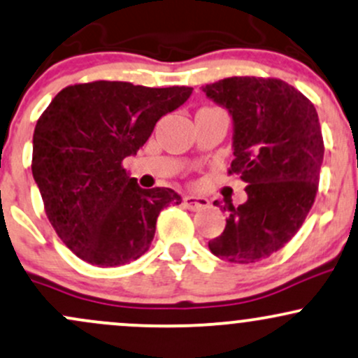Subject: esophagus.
I'll list each match as a JSON object with an SVG mask.
<instances>
[{"label": "esophagus", "instance_id": "34e87169", "mask_svg": "<svg viewBox=\"0 0 358 358\" xmlns=\"http://www.w3.org/2000/svg\"><path fill=\"white\" fill-rule=\"evenodd\" d=\"M183 206L190 210H200L209 207V199L202 197V195H185L183 197Z\"/></svg>", "mask_w": 358, "mask_h": 358}]
</instances>
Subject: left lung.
Returning <instances> with one entry per match:
<instances>
[{
  "label": "left lung",
  "mask_w": 358,
  "mask_h": 358,
  "mask_svg": "<svg viewBox=\"0 0 358 358\" xmlns=\"http://www.w3.org/2000/svg\"><path fill=\"white\" fill-rule=\"evenodd\" d=\"M233 119L229 173L248 183V200L229 210L209 250L231 263H255L284 248L311 210L324 144L314 105L275 78L233 76L202 86ZM217 202V200H215Z\"/></svg>",
  "instance_id": "1"
}]
</instances>
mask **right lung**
<instances>
[{
  "instance_id": "obj_1",
  "label": "right lung",
  "mask_w": 358,
  "mask_h": 358,
  "mask_svg": "<svg viewBox=\"0 0 358 358\" xmlns=\"http://www.w3.org/2000/svg\"><path fill=\"white\" fill-rule=\"evenodd\" d=\"M188 86L93 81L61 90L37 120L32 175L57 236L98 266L134 262L151 246L171 188H141L122 168L156 122L190 98Z\"/></svg>"
}]
</instances>
